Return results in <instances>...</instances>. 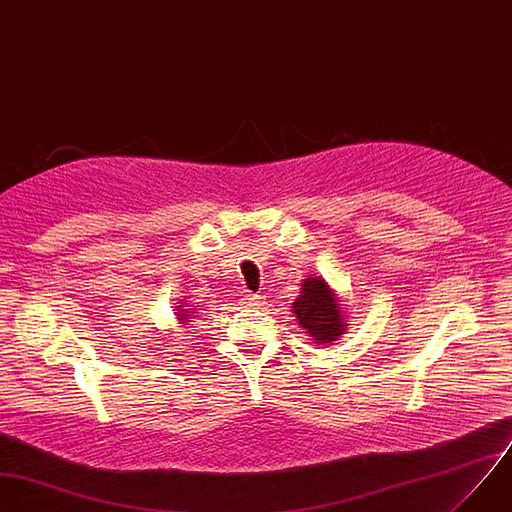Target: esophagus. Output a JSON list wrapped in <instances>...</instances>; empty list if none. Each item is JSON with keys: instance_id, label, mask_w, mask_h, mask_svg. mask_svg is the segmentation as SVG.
I'll list each match as a JSON object with an SVG mask.
<instances>
[{"instance_id": "34e87169", "label": "esophagus", "mask_w": 512, "mask_h": 512, "mask_svg": "<svg viewBox=\"0 0 512 512\" xmlns=\"http://www.w3.org/2000/svg\"><path fill=\"white\" fill-rule=\"evenodd\" d=\"M243 304L251 306V308H259V306H263V296L247 292V294H243Z\"/></svg>"}]
</instances>
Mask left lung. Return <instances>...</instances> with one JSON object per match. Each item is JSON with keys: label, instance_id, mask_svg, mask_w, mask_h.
Instances as JSON below:
<instances>
[{"label": "left lung", "instance_id": "obj_1", "mask_svg": "<svg viewBox=\"0 0 512 512\" xmlns=\"http://www.w3.org/2000/svg\"><path fill=\"white\" fill-rule=\"evenodd\" d=\"M292 308L300 327L306 329L316 343H333L345 331L339 300L322 277H308L302 284V296Z\"/></svg>", "mask_w": 512, "mask_h": 512}]
</instances>
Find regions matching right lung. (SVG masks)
Instances as JSON below:
<instances>
[{
	"mask_svg": "<svg viewBox=\"0 0 512 512\" xmlns=\"http://www.w3.org/2000/svg\"><path fill=\"white\" fill-rule=\"evenodd\" d=\"M181 318L179 320H185V318H190V314H188V310H185V308H181V312H177ZM192 322V320H190Z\"/></svg>",
	"mask_w": 512,
	"mask_h": 512,
	"instance_id": "add662e5",
	"label": "right lung"
}]
</instances>
